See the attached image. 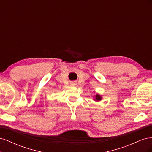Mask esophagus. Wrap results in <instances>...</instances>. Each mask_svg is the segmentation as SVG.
Masks as SVG:
<instances>
[{
  "label": "esophagus",
  "mask_w": 152,
  "mask_h": 152,
  "mask_svg": "<svg viewBox=\"0 0 152 152\" xmlns=\"http://www.w3.org/2000/svg\"><path fill=\"white\" fill-rule=\"evenodd\" d=\"M72 84H73V85H75V83H73H73H72Z\"/></svg>",
  "instance_id": "1"
}]
</instances>
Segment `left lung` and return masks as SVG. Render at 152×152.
I'll return each mask as SVG.
<instances>
[{"label": "left lung", "mask_w": 152, "mask_h": 152, "mask_svg": "<svg viewBox=\"0 0 152 152\" xmlns=\"http://www.w3.org/2000/svg\"><path fill=\"white\" fill-rule=\"evenodd\" d=\"M102 96H101L99 94H96V96H95V99H94V100H95V101H96V102H98V101L102 100Z\"/></svg>", "instance_id": "left-lung-1"}]
</instances>
